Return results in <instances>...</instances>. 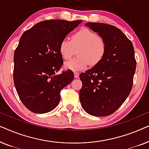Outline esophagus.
<instances>
[{
	"label": "esophagus",
	"instance_id": "34e87169",
	"mask_svg": "<svg viewBox=\"0 0 149 149\" xmlns=\"http://www.w3.org/2000/svg\"><path fill=\"white\" fill-rule=\"evenodd\" d=\"M79 74L77 72H75L74 73V78L75 79H77V78H79Z\"/></svg>",
	"mask_w": 149,
	"mask_h": 149
}]
</instances>
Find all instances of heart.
Here are the masks:
<instances>
[{
	"instance_id": "obj_1",
	"label": "heart",
	"mask_w": 149,
	"mask_h": 149,
	"mask_svg": "<svg viewBox=\"0 0 149 149\" xmlns=\"http://www.w3.org/2000/svg\"><path fill=\"white\" fill-rule=\"evenodd\" d=\"M78 49V57L64 64L65 68L74 72L85 70L89 63L95 65L104 56L105 40L88 28H82L72 36L71 40L64 38L60 42V53L64 60H69Z\"/></svg>"
}]
</instances>
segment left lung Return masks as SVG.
Instances as JSON below:
<instances>
[{"label": "left lung", "mask_w": 149, "mask_h": 149, "mask_svg": "<svg viewBox=\"0 0 149 149\" xmlns=\"http://www.w3.org/2000/svg\"><path fill=\"white\" fill-rule=\"evenodd\" d=\"M104 38V56L79 78L83 86L79 99L83 110L95 117L115 112L127 99L133 85L136 62L132 42L121 30L103 23L85 24Z\"/></svg>", "instance_id": "1"}]
</instances>
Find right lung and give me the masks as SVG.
I'll return each mask as SVG.
<instances>
[{"instance_id":"add662e5","label":"right lung","mask_w":149,"mask_h":149,"mask_svg":"<svg viewBox=\"0 0 149 149\" xmlns=\"http://www.w3.org/2000/svg\"><path fill=\"white\" fill-rule=\"evenodd\" d=\"M81 22L45 20L22 35L14 53L13 81L20 100L30 111L42 114L54 110L60 101V91L74 79L70 70L56 74L64 62L59 48Z\"/></svg>"}]
</instances>
